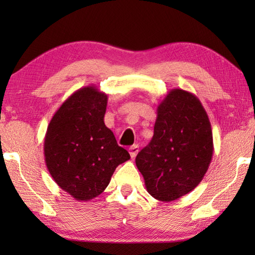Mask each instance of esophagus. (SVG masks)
<instances>
[{
    "label": "esophagus",
    "instance_id": "1",
    "mask_svg": "<svg viewBox=\"0 0 255 255\" xmlns=\"http://www.w3.org/2000/svg\"><path fill=\"white\" fill-rule=\"evenodd\" d=\"M138 149H139V147H138L137 145H132V146H130V147L128 148V152H129V154H130V157L131 158H133L137 155V153H138Z\"/></svg>",
    "mask_w": 255,
    "mask_h": 255
}]
</instances>
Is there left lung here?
<instances>
[{"instance_id": "left-lung-1", "label": "left lung", "mask_w": 255, "mask_h": 255, "mask_svg": "<svg viewBox=\"0 0 255 255\" xmlns=\"http://www.w3.org/2000/svg\"><path fill=\"white\" fill-rule=\"evenodd\" d=\"M208 115L195 94L172 89L157 106L154 135L136 156L150 196L174 201L204 179L213 158Z\"/></svg>"}]
</instances>
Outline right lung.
I'll use <instances>...</instances> for the list:
<instances>
[{
	"label": "right lung",
	"instance_id": "obj_1",
	"mask_svg": "<svg viewBox=\"0 0 255 255\" xmlns=\"http://www.w3.org/2000/svg\"><path fill=\"white\" fill-rule=\"evenodd\" d=\"M107 103L105 92L84 86L63 102L47 127V169L58 187L79 201L101 195L116 167L130 158L105 125Z\"/></svg>",
	"mask_w": 255,
	"mask_h": 255
}]
</instances>
